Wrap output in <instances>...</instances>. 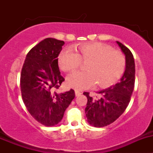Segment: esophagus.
<instances>
[{
	"mask_svg": "<svg viewBox=\"0 0 153 153\" xmlns=\"http://www.w3.org/2000/svg\"><path fill=\"white\" fill-rule=\"evenodd\" d=\"M75 96H79V95H81V92H79V91H78V90H75Z\"/></svg>",
	"mask_w": 153,
	"mask_h": 153,
	"instance_id": "obj_1",
	"label": "esophagus"
}]
</instances>
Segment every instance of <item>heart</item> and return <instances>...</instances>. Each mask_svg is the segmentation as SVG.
<instances>
[{"label":"heart","mask_w":153,"mask_h":153,"mask_svg":"<svg viewBox=\"0 0 153 153\" xmlns=\"http://www.w3.org/2000/svg\"><path fill=\"white\" fill-rule=\"evenodd\" d=\"M77 52L65 49L58 56V65L62 70L69 72L80 67L82 61L89 62L87 72L75 71L67 78L68 86L76 90L92 87L98 83L101 88L113 85L122 76L125 58L118 51L102 43H86L76 49Z\"/></svg>","instance_id":"1"}]
</instances>
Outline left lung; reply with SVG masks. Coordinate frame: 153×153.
<instances>
[{
  "label": "left lung",
  "mask_w": 153,
  "mask_h": 153,
  "mask_svg": "<svg viewBox=\"0 0 153 153\" xmlns=\"http://www.w3.org/2000/svg\"><path fill=\"white\" fill-rule=\"evenodd\" d=\"M116 43L125 55L126 64L122 78L115 85L97 92V99L89 96V92L84 93L87 98L85 108L87 121L95 127L106 126L118 119L127 107L133 92L135 73L133 55L121 43Z\"/></svg>",
  "instance_id": "8db88e82"
}]
</instances>
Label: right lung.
Here are the masks:
<instances>
[{
	"instance_id": "obj_1",
	"label": "right lung",
	"mask_w": 153,
	"mask_h": 153,
	"mask_svg": "<svg viewBox=\"0 0 153 153\" xmlns=\"http://www.w3.org/2000/svg\"><path fill=\"white\" fill-rule=\"evenodd\" d=\"M64 42L48 38L28 52L21 70L23 101L32 117L47 126L61 122L66 109L75 98V91L57 93L64 78L58 68V58Z\"/></svg>"
}]
</instances>
